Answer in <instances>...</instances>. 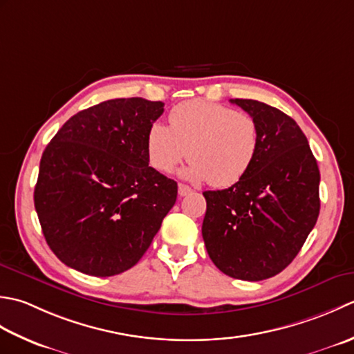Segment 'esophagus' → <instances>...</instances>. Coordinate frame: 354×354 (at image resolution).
<instances>
[{
	"label": "esophagus",
	"instance_id": "esophagus-1",
	"mask_svg": "<svg viewBox=\"0 0 354 354\" xmlns=\"http://www.w3.org/2000/svg\"><path fill=\"white\" fill-rule=\"evenodd\" d=\"M191 192H192V189L187 185H183V183L178 185V196L180 197H185V196H187V194H191Z\"/></svg>",
	"mask_w": 354,
	"mask_h": 354
}]
</instances>
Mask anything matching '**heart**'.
I'll list each match as a JSON object with an SVG mask.
<instances>
[{
    "label": "heart",
    "instance_id": "obj_1",
    "mask_svg": "<svg viewBox=\"0 0 354 354\" xmlns=\"http://www.w3.org/2000/svg\"><path fill=\"white\" fill-rule=\"evenodd\" d=\"M258 151L259 128L254 118L203 99L178 104L169 113V127L154 122L147 133L151 167L172 172L189 157L185 176L196 182L207 180L215 187L240 182L255 163Z\"/></svg>",
    "mask_w": 354,
    "mask_h": 354
}]
</instances>
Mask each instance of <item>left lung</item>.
Listing matches in <instances>:
<instances>
[{
    "label": "left lung",
    "mask_w": 354,
    "mask_h": 354,
    "mask_svg": "<svg viewBox=\"0 0 354 354\" xmlns=\"http://www.w3.org/2000/svg\"><path fill=\"white\" fill-rule=\"evenodd\" d=\"M255 119L259 151L227 189L205 191L201 226L212 263L235 279L261 281L298 255L319 215V168L297 122L254 99H230Z\"/></svg>",
    "instance_id": "1"
}]
</instances>
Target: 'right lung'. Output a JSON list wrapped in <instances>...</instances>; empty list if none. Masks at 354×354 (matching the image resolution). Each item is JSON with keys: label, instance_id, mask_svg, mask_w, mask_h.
<instances>
[{"label": "right lung", "instance_id": "add662e5", "mask_svg": "<svg viewBox=\"0 0 354 354\" xmlns=\"http://www.w3.org/2000/svg\"><path fill=\"white\" fill-rule=\"evenodd\" d=\"M163 105L105 100L70 118L42 153L35 209L68 268L93 277L131 269L174 206L177 183L147 156L148 128Z\"/></svg>", "mask_w": 354, "mask_h": 354}]
</instances>
